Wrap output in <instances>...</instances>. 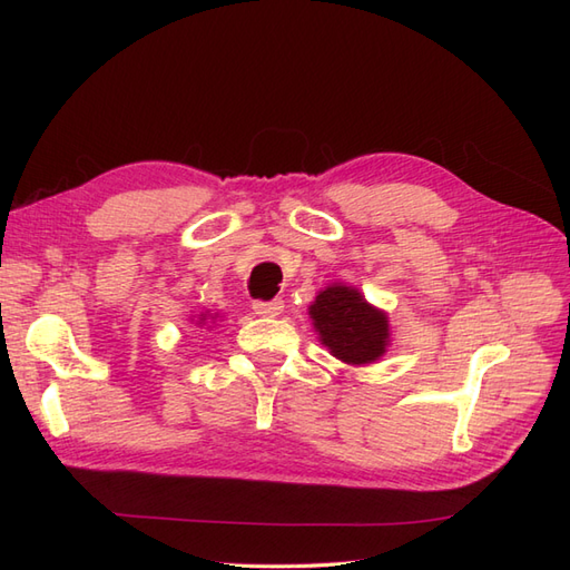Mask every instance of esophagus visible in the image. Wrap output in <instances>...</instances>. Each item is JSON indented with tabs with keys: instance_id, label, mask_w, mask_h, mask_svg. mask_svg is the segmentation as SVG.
<instances>
[{
	"instance_id": "34e87169",
	"label": "esophagus",
	"mask_w": 570,
	"mask_h": 570,
	"mask_svg": "<svg viewBox=\"0 0 570 570\" xmlns=\"http://www.w3.org/2000/svg\"><path fill=\"white\" fill-rule=\"evenodd\" d=\"M252 308H254V312H256L258 316L275 318V316H281V314H283L285 304H283V299H271V302H262V299H256V302L252 304Z\"/></svg>"
}]
</instances>
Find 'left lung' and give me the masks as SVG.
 <instances>
[{
  "label": "left lung",
  "mask_w": 570,
  "mask_h": 570,
  "mask_svg": "<svg viewBox=\"0 0 570 570\" xmlns=\"http://www.w3.org/2000/svg\"><path fill=\"white\" fill-rule=\"evenodd\" d=\"M321 344L344 364H373L387 352V314L364 299L356 287L327 285L308 306Z\"/></svg>",
  "instance_id": "left-lung-1"
}]
</instances>
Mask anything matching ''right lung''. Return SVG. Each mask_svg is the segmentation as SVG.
Instances as JSON below:
<instances>
[{
  "instance_id": "1",
  "label": "right lung",
  "mask_w": 570,
  "mask_h": 570,
  "mask_svg": "<svg viewBox=\"0 0 570 570\" xmlns=\"http://www.w3.org/2000/svg\"><path fill=\"white\" fill-rule=\"evenodd\" d=\"M204 321H206V314H202V316H199V323H204Z\"/></svg>"
}]
</instances>
